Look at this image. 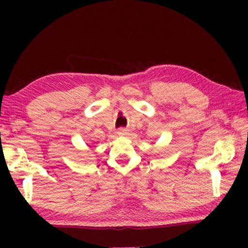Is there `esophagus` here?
<instances>
[{"mask_svg": "<svg viewBox=\"0 0 248 248\" xmlns=\"http://www.w3.org/2000/svg\"><path fill=\"white\" fill-rule=\"evenodd\" d=\"M127 134V130L125 129H119L118 130V136H125Z\"/></svg>", "mask_w": 248, "mask_h": 248, "instance_id": "obj_1", "label": "esophagus"}]
</instances>
